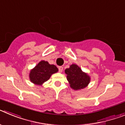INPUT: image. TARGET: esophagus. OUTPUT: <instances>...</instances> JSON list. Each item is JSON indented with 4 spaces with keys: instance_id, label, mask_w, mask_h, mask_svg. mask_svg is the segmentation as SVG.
Returning a JSON list of instances; mask_svg holds the SVG:
<instances>
[{
    "instance_id": "obj_1",
    "label": "esophagus",
    "mask_w": 125,
    "mask_h": 125,
    "mask_svg": "<svg viewBox=\"0 0 125 125\" xmlns=\"http://www.w3.org/2000/svg\"><path fill=\"white\" fill-rule=\"evenodd\" d=\"M58 69H59V72L62 73V71H63V67H62V66H59Z\"/></svg>"
}]
</instances>
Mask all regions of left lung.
I'll return each mask as SVG.
<instances>
[{"label":"left lung","instance_id":"8db88e82","mask_svg":"<svg viewBox=\"0 0 125 125\" xmlns=\"http://www.w3.org/2000/svg\"><path fill=\"white\" fill-rule=\"evenodd\" d=\"M64 71L69 86L74 90L77 91L86 88L90 83V76L86 73L83 72L76 64L70 65L69 68L65 69Z\"/></svg>","mask_w":125,"mask_h":125}]
</instances>
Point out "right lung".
<instances>
[{"mask_svg": "<svg viewBox=\"0 0 125 125\" xmlns=\"http://www.w3.org/2000/svg\"><path fill=\"white\" fill-rule=\"evenodd\" d=\"M58 72L55 65L50 64L47 61H41L30 71L29 79L34 84L41 86L51 78L52 74Z\"/></svg>", "mask_w": 125, "mask_h": 125, "instance_id": "right-lung-1", "label": "right lung"}]
</instances>
